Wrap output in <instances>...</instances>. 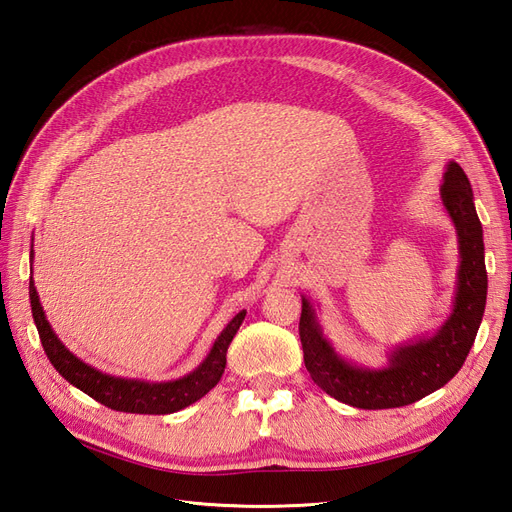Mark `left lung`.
Returning a JSON list of instances; mask_svg holds the SVG:
<instances>
[{
  "mask_svg": "<svg viewBox=\"0 0 512 512\" xmlns=\"http://www.w3.org/2000/svg\"><path fill=\"white\" fill-rule=\"evenodd\" d=\"M440 198L457 230L459 269L453 312L436 333L395 346L386 352L382 367L356 365L333 348L322 333L312 301L301 297L299 335L305 367L320 389L342 404L363 410L414 404L442 389L466 361L485 314L487 269L472 185L457 162L446 164Z\"/></svg>",
  "mask_w": 512,
  "mask_h": 512,
  "instance_id": "1",
  "label": "left lung"
}]
</instances>
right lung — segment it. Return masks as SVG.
Here are the masks:
<instances>
[{
	"instance_id": "obj_1",
	"label": "right lung",
	"mask_w": 512,
	"mask_h": 512,
	"mask_svg": "<svg viewBox=\"0 0 512 512\" xmlns=\"http://www.w3.org/2000/svg\"><path fill=\"white\" fill-rule=\"evenodd\" d=\"M29 301H32V316L36 322L42 348L59 374L72 386H76V389H81L89 397H94L106 408L130 414H173L177 410L192 406L200 397H205L213 386L220 382L226 367L228 346L245 318V309H241V312L226 324L218 339H215L209 354L205 356V361L194 371H190L188 376L168 382H147L104 374V371L81 361L79 356L72 354L64 344H61V339L51 329L49 320H46L38 290L34 286V277H29Z\"/></svg>"
}]
</instances>
